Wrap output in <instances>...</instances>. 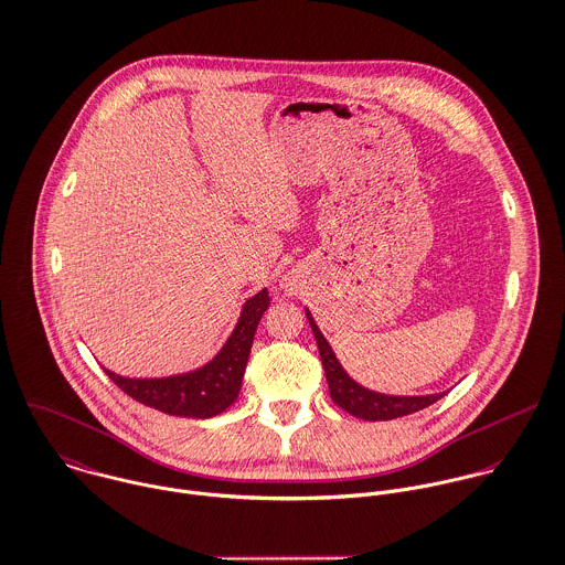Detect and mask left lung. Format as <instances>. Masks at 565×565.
<instances>
[{"instance_id": "1", "label": "left lung", "mask_w": 565, "mask_h": 565, "mask_svg": "<svg viewBox=\"0 0 565 565\" xmlns=\"http://www.w3.org/2000/svg\"><path fill=\"white\" fill-rule=\"evenodd\" d=\"M305 313H307V320L311 324L313 338L318 342V351H320V358H322L324 375L329 381L331 398L342 409H347L349 414H353L358 418H364V420H392V418H398V416L414 414V412L436 403L440 396L447 394V392H438V394H420V396H396V394H383V392L364 387L362 383H358L353 376L342 369V364L335 358L331 344L327 342L320 327L316 324L311 311L305 309Z\"/></svg>"}]
</instances>
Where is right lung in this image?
Instances as JSON below:
<instances>
[{"label": "right lung", "mask_w": 565, "mask_h": 565, "mask_svg": "<svg viewBox=\"0 0 565 565\" xmlns=\"http://www.w3.org/2000/svg\"><path fill=\"white\" fill-rule=\"evenodd\" d=\"M269 307L267 289L247 298L238 322L221 351L203 366L171 376H122L105 369L107 376L131 398L171 416L210 418L225 412L238 396L249 360L256 327Z\"/></svg>", "instance_id": "right-lung-1"}]
</instances>
